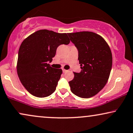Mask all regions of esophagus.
I'll return each instance as SVG.
<instances>
[{
  "label": "esophagus",
  "instance_id": "obj_1",
  "mask_svg": "<svg viewBox=\"0 0 133 133\" xmlns=\"http://www.w3.org/2000/svg\"><path fill=\"white\" fill-rule=\"evenodd\" d=\"M62 71H63V73H65V72L68 71V70H65V69H62Z\"/></svg>",
  "mask_w": 133,
  "mask_h": 133
}]
</instances>
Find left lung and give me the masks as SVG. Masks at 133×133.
<instances>
[{"instance_id":"obj_1","label":"left lung","mask_w":133,"mask_h":133,"mask_svg":"<svg viewBox=\"0 0 133 133\" xmlns=\"http://www.w3.org/2000/svg\"><path fill=\"white\" fill-rule=\"evenodd\" d=\"M78 51L81 71L74 73L69 82L71 91L82 98L94 96L103 89L109 77L112 56L109 46L100 35L92 32L69 33Z\"/></svg>"}]
</instances>
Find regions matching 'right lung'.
I'll use <instances>...</instances> for the list:
<instances>
[{"instance_id":"1","label":"right lung","mask_w":133,"mask_h":133,"mask_svg":"<svg viewBox=\"0 0 133 133\" xmlns=\"http://www.w3.org/2000/svg\"><path fill=\"white\" fill-rule=\"evenodd\" d=\"M66 34L39 30L22 41L18 52L17 73L20 81L32 95L44 98L55 92L62 73L48 63L60 44H68Z\"/></svg>"}]
</instances>
